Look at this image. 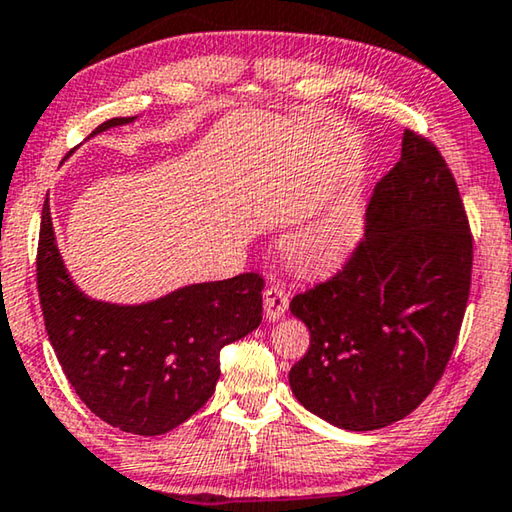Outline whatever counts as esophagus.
I'll return each mask as SVG.
<instances>
[{"mask_svg": "<svg viewBox=\"0 0 512 512\" xmlns=\"http://www.w3.org/2000/svg\"><path fill=\"white\" fill-rule=\"evenodd\" d=\"M288 293H286V288L283 286H270V288H265V293H263V306H265V316L270 318V320H279V318H283L286 316V311H288Z\"/></svg>", "mask_w": 512, "mask_h": 512, "instance_id": "esophagus-1", "label": "esophagus"}]
</instances>
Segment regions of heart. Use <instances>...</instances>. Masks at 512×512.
I'll return each mask as SVG.
<instances>
[{
	"instance_id": "1",
	"label": "heart",
	"mask_w": 512,
	"mask_h": 512,
	"mask_svg": "<svg viewBox=\"0 0 512 512\" xmlns=\"http://www.w3.org/2000/svg\"><path fill=\"white\" fill-rule=\"evenodd\" d=\"M366 196L359 187L338 192L286 238V254L304 270H322L355 249L366 229Z\"/></svg>"
}]
</instances>
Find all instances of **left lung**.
<instances>
[{
    "label": "left lung",
    "instance_id": "obj_1",
    "mask_svg": "<svg viewBox=\"0 0 512 512\" xmlns=\"http://www.w3.org/2000/svg\"><path fill=\"white\" fill-rule=\"evenodd\" d=\"M471 233L435 146L403 132L400 160L375 187L348 265L290 302L311 332L290 368L295 398L343 430L405 419L435 387L465 318Z\"/></svg>",
    "mask_w": 512,
    "mask_h": 512
}]
</instances>
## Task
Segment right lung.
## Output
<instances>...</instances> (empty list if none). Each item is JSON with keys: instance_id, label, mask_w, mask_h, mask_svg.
<instances>
[{"instance_id": "right-lung-1", "label": "right lung", "mask_w": 512, "mask_h": 512, "mask_svg": "<svg viewBox=\"0 0 512 512\" xmlns=\"http://www.w3.org/2000/svg\"><path fill=\"white\" fill-rule=\"evenodd\" d=\"M137 119H109L91 137ZM36 272L47 336L70 387L102 421L132 435H164L201 410L219 380V352L263 320L265 281L254 272L141 304L89 297L61 258L50 196Z\"/></svg>"}]
</instances>
